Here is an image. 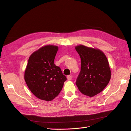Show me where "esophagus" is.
Instances as JSON below:
<instances>
[{"mask_svg":"<svg viewBox=\"0 0 131 131\" xmlns=\"http://www.w3.org/2000/svg\"><path fill=\"white\" fill-rule=\"evenodd\" d=\"M67 79H68V80H71L72 79V77L70 75H68V76H67Z\"/></svg>","mask_w":131,"mask_h":131,"instance_id":"34e87169","label":"esophagus"}]
</instances>
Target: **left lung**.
<instances>
[{"label": "left lung", "mask_w": 131, "mask_h": 131, "mask_svg": "<svg viewBox=\"0 0 131 131\" xmlns=\"http://www.w3.org/2000/svg\"><path fill=\"white\" fill-rule=\"evenodd\" d=\"M75 48L81 61L76 85L83 94L93 97L101 92L110 80L112 73L109 62L100 49L82 45Z\"/></svg>", "instance_id": "1"}]
</instances>
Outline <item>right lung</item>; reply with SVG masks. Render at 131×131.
I'll use <instances>...</instances> for the list:
<instances>
[{
	"label": "right lung",
	"instance_id": "1",
	"mask_svg": "<svg viewBox=\"0 0 131 131\" xmlns=\"http://www.w3.org/2000/svg\"><path fill=\"white\" fill-rule=\"evenodd\" d=\"M58 47L48 45L31 54L25 72V80L35 96L51 101L61 91L67 80L61 68L54 64Z\"/></svg>",
	"mask_w": 131,
	"mask_h": 131
}]
</instances>
